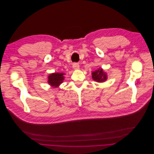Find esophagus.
I'll list each match as a JSON object with an SVG mask.
<instances>
[{
  "instance_id": "34e87169",
  "label": "esophagus",
  "mask_w": 154,
  "mask_h": 154,
  "mask_svg": "<svg viewBox=\"0 0 154 154\" xmlns=\"http://www.w3.org/2000/svg\"><path fill=\"white\" fill-rule=\"evenodd\" d=\"M73 67L75 70H78L79 69V65L78 63H74L73 64Z\"/></svg>"
}]
</instances>
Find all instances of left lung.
Segmentation results:
<instances>
[{"label":"left lung","instance_id":"left-lung-1","mask_svg":"<svg viewBox=\"0 0 154 154\" xmlns=\"http://www.w3.org/2000/svg\"><path fill=\"white\" fill-rule=\"evenodd\" d=\"M92 78L97 82H102L106 81L107 78V74L103 71L102 69H99L96 71H94L91 73Z\"/></svg>","mask_w":154,"mask_h":154}]
</instances>
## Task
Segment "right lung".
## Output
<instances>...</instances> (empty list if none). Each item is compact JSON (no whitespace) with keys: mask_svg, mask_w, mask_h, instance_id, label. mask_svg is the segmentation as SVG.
I'll use <instances>...</instances> for the list:
<instances>
[{"mask_svg":"<svg viewBox=\"0 0 154 154\" xmlns=\"http://www.w3.org/2000/svg\"><path fill=\"white\" fill-rule=\"evenodd\" d=\"M64 73H54L50 74L48 77V83L52 87H57L64 79Z\"/></svg>","mask_w":154,"mask_h":154,"instance_id":"obj_1","label":"right lung"}]
</instances>
